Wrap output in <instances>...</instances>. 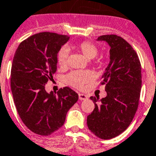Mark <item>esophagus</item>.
<instances>
[{
  "instance_id": "esophagus-1",
  "label": "esophagus",
  "mask_w": 156,
  "mask_h": 156,
  "mask_svg": "<svg viewBox=\"0 0 156 156\" xmlns=\"http://www.w3.org/2000/svg\"><path fill=\"white\" fill-rule=\"evenodd\" d=\"M78 98H79V100L82 101V100H86L88 98V97L86 96V94H78Z\"/></svg>"
}]
</instances>
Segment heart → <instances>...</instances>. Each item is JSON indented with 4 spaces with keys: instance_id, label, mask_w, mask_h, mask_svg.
Here are the masks:
<instances>
[{
    "instance_id": "heart-1",
    "label": "heart",
    "mask_w": 156,
    "mask_h": 156,
    "mask_svg": "<svg viewBox=\"0 0 156 156\" xmlns=\"http://www.w3.org/2000/svg\"><path fill=\"white\" fill-rule=\"evenodd\" d=\"M78 51L83 55L85 58L91 60L98 55V48L96 45L90 42H82L75 47ZM69 51L66 48H62L58 54V63L60 67H66L68 63ZM92 74L88 71H73L70 72L66 77V81L68 84L81 88L86 82L91 80Z\"/></svg>"
}]
</instances>
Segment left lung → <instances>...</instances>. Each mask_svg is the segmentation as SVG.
I'll return each instance as SVG.
<instances>
[{"label": "left lung", "instance_id": "left-lung-1", "mask_svg": "<svg viewBox=\"0 0 156 156\" xmlns=\"http://www.w3.org/2000/svg\"><path fill=\"white\" fill-rule=\"evenodd\" d=\"M98 41L110 47L109 62L102 75L107 96L90 97L95 107L87 126L98 138L109 140L127 129L137 110L140 95L141 65L136 52L123 38L105 35Z\"/></svg>", "mask_w": 156, "mask_h": 156}]
</instances>
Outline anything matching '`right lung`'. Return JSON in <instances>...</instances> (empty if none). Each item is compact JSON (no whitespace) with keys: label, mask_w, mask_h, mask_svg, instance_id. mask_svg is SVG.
<instances>
[{"label":"right lung","mask_w":156,"mask_h":156,"mask_svg":"<svg viewBox=\"0 0 156 156\" xmlns=\"http://www.w3.org/2000/svg\"><path fill=\"white\" fill-rule=\"evenodd\" d=\"M70 37L52 32L30 36L16 51L11 70V90L18 114L27 129L49 136L63 125L68 110L78 100L69 87L57 94L45 85L57 70L58 53Z\"/></svg>","instance_id":"obj_1"}]
</instances>
